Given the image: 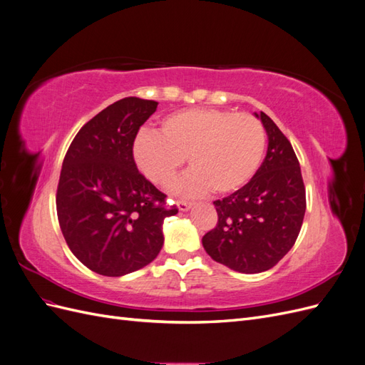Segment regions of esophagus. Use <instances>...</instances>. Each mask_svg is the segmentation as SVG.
<instances>
[{
	"instance_id": "34e87169",
	"label": "esophagus",
	"mask_w": 365,
	"mask_h": 365,
	"mask_svg": "<svg viewBox=\"0 0 365 365\" xmlns=\"http://www.w3.org/2000/svg\"><path fill=\"white\" fill-rule=\"evenodd\" d=\"M193 205V202H189V201H178V208L181 210V212H187V210H190Z\"/></svg>"
}]
</instances>
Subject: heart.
Returning a JSON list of instances; mask_svg holds the SVG:
<instances>
[{"instance_id":"1","label":"heart","mask_w":365,"mask_h":365,"mask_svg":"<svg viewBox=\"0 0 365 365\" xmlns=\"http://www.w3.org/2000/svg\"><path fill=\"white\" fill-rule=\"evenodd\" d=\"M267 134L247 113L193 108L161 121V134L143 130L134 143L138 169L157 185H169L189 157L192 170L175 184L181 195H227L245 187L259 170Z\"/></svg>"}]
</instances>
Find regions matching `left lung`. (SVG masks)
I'll list each match as a JSON object with an SVG mask.
<instances>
[{
	"label": "left lung",
	"mask_w": 365,
	"mask_h": 365,
	"mask_svg": "<svg viewBox=\"0 0 365 365\" xmlns=\"http://www.w3.org/2000/svg\"><path fill=\"white\" fill-rule=\"evenodd\" d=\"M254 115L267 130V157L245 187L213 202L217 224L202 237L210 257L245 274L268 271L288 254L306 212L300 163L289 140L267 114Z\"/></svg>",
	"instance_id": "obj_1"
}]
</instances>
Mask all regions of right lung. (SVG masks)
Here are the masks:
<instances>
[{"label": "right lung", "mask_w": 365, "mask_h": 365, "mask_svg": "<svg viewBox=\"0 0 365 365\" xmlns=\"http://www.w3.org/2000/svg\"><path fill=\"white\" fill-rule=\"evenodd\" d=\"M158 102L125 97L77 132L56 193L65 242L86 268L120 277L146 267L163 247V222L178 213L132 155L140 126Z\"/></svg>", "instance_id": "right-lung-1"}]
</instances>
